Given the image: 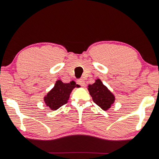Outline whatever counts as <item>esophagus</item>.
<instances>
[{"label":"esophagus","mask_w":159,"mask_h":159,"mask_svg":"<svg viewBox=\"0 0 159 159\" xmlns=\"http://www.w3.org/2000/svg\"><path fill=\"white\" fill-rule=\"evenodd\" d=\"M77 83L82 87H84L85 85V81L83 79H79L77 80Z\"/></svg>","instance_id":"34e87169"}]
</instances>
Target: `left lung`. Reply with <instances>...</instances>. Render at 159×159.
<instances>
[{
    "label": "left lung",
    "mask_w": 159,
    "mask_h": 159,
    "mask_svg": "<svg viewBox=\"0 0 159 159\" xmlns=\"http://www.w3.org/2000/svg\"><path fill=\"white\" fill-rule=\"evenodd\" d=\"M88 90L93 102L102 110L107 111L113 104L115 96L100 79L96 80L92 85H89Z\"/></svg>",
    "instance_id": "1"
}]
</instances>
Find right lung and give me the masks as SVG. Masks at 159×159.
<instances>
[{"label": "right lung", "mask_w": 159, "mask_h": 159, "mask_svg": "<svg viewBox=\"0 0 159 159\" xmlns=\"http://www.w3.org/2000/svg\"><path fill=\"white\" fill-rule=\"evenodd\" d=\"M76 87H79V85L73 80L69 83H63L61 80H58L55 87L44 97V102L50 109H58L67 102L71 92Z\"/></svg>", "instance_id": "1"}]
</instances>
